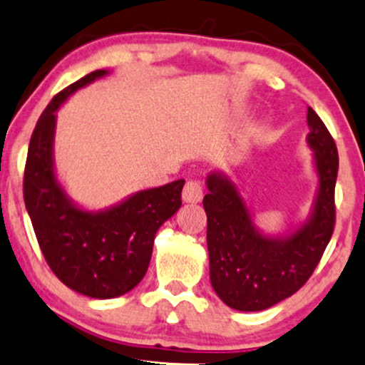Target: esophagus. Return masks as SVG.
Returning <instances> with one entry per match:
<instances>
[{"instance_id": "obj_1", "label": "esophagus", "mask_w": 365, "mask_h": 365, "mask_svg": "<svg viewBox=\"0 0 365 365\" xmlns=\"http://www.w3.org/2000/svg\"><path fill=\"white\" fill-rule=\"evenodd\" d=\"M182 197L188 204L200 202L204 197V190H202V185H200V182H197V180H190V182H187L185 187H183Z\"/></svg>"}]
</instances>
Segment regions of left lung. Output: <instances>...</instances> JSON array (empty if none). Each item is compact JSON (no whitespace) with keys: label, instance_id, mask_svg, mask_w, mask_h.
Segmentation results:
<instances>
[{"label":"left lung","instance_id":"obj_1","mask_svg":"<svg viewBox=\"0 0 365 365\" xmlns=\"http://www.w3.org/2000/svg\"><path fill=\"white\" fill-rule=\"evenodd\" d=\"M307 125L317 188L309 216L290 232L269 235L257 228L240 188L223 171L206 178L209 278L216 295L235 311H264L292 297L314 273L333 235L336 144L312 108Z\"/></svg>","mask_w":365,"mask_h":365}]
</instances>
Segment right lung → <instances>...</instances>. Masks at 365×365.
Segmentation results:
<instances>
[{"label":"right lung","instance_id":"add662e5","mask_svg":"<svg viewBox=\"0 0 365 365\" xmlns=\"http://www.w3.org/2000/svg\"><path fill=\"white\" fill-rule=\"evenodd\" d=\"M96 70L48 104L31 137L24 199L46 262L58 279L91 299H116L148 273L156 232L182 206L185 180L145 188L110 207L86 209L66 194L54 168L56 113L82 87L106 77Z\"/></svg>","mask_w":365,"mask_h":365}]
</instances>
